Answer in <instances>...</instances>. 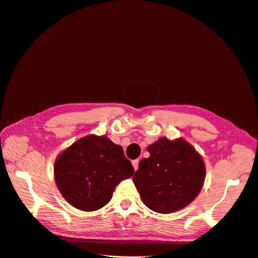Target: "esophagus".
Here are the masks:
<instances>
[{
  "mask_svg": "<svg viewBox=\"0 0 258 258\" xmlns=\"http://www.w3.org/2000/svg\"><path fill=\"white\" fill-rule=\"evenodd\" d=\"M139 163H140V160H139V159L132 160V165H133L134 171H138V169H139Z\"/></svg>",
  "mask_w": 258,
  "mask_h": 258,
  "instance_id": "1",
  "label": "esophagus"
}]
</instances>
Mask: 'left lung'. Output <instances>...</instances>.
<instances>
[{"instance_id": "obj_1", "label": "left lung", "mask_w": 258, "mask_h": 258, "mask_svg": "<svg viewBox=\"0 0 258 258\" xmlns=\"http://www.w3.org/2000/svg\"><path fill=\"white\" fill-rule=\"evenodd\" d=\"M133 182L142 201L158 214H172L190 204L200 194L206 175L202 156L185 140L160 138L148 146Z\"/></svg>"}]
</instances>
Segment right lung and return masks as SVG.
Wrapping results in <instances>:
<instances>
[{
    "label": "right lung",
    "instance_id": "right-lung-1",
    "mask_svg": "<svg viewBox=\"0 0 258 258\" xmlns=\"http://www.w3.org/2000/svg\"><path fill=\"white\" fill-rule=\"evenodd\" d=\"M133 173L123 148L105 135L89 134L79 139L63 150L54 163L60 194L68 203L83 211L105 206L115 186Z\"/></svg>",
    "mask_w": 258,
    "mask_h": 258
}]
</instances>
